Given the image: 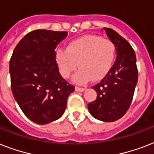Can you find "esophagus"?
<instances>
[{
    "label": "esophagus",
    "instance_id": "esophagus-1",
    "mask_svg": "<svg viewBox=\"0 0 154 154\" xmlns=\"http://www.w3.org/2000/svg\"><path fill=\"white\" fill-rule=\"evenodd\" d=\"M85 90V88H80V87H77V86L75 87V91H77V92H84Z\"/></svg>",
    "mask_w": 154,
    "mask_h": 154
}]
</instances>
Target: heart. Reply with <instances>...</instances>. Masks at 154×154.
<instances>
[{
  "label": "heart",
  "instance_id": "b5f03b06",
  "mask_svg": "<svg viewBox=\"0 0 154 154\" xmlns=\"http://www.w3.org/2000/svg\"><path fill=\"white\" fill-rule=\"evenodd\" d=\"M114 44L97 35H85L70 42L65 50L57 52V62L61 76L69 78L79 65L81 69L72 77L77 84L102 80L114 61Z\"/></svg>",
  "mask_w": 154,
  "mask_h": 154
}]
</instances>
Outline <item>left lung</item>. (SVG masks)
<instances>
[{
    "mask_svg": "<svg viewBox=\"0 0 154 154\" xmlns=\"http://www.w3.org/2000/svg\"><path fill=\"white\" fill-rule=\"evenodd\" d=\"M114 44L117 58L100 83L93 87L97 99L88 105L90 114L102 122H112L125 115L131 105L138 79L136 54L126 40L116 31L104 28Z\"/></svg>",
    "mask_w": 154,
    "mask_h": 154,
    "instance_id": "8db88e82",
    "label": "left lung"
}]
</instances>
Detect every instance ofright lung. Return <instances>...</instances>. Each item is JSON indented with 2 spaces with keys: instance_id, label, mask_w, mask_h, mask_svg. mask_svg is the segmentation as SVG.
<instances>
[{
  "instance_id": "right-lung-1",
  "label": "right lung",
  "mask_w": 154,
  "mask_h": 154,
  "mask_svg": "<svg viewBox=\"0 0 154 154\" xmlns=\"http://www.w3.org/2000/svg\"><path fill=\"white\" fill-rule=\"evenodd\" d=\"M67 32L37 29L29 32L9 61L11 88L20 109L32 122L45 125L59 119L74 91L59 72L55 49Z\"/></svg>"
}]
</instances>
